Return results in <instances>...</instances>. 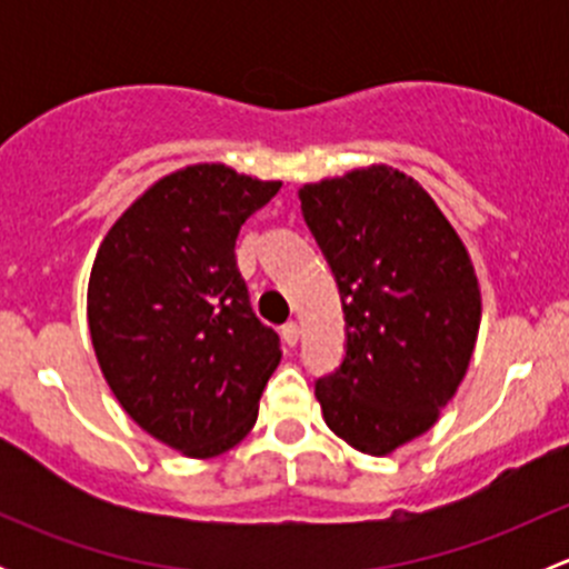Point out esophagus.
Returning <instances> with one entry per match:
<instances>
[{
	"instance_id": "34e87169",
	"label": "esophagus",
	"mask_w": 569,
	"mask_h": 569,
	"mask_svg": "<svg viewBox=\"0 0 569 569\" xmlns=\"http://www.w3.org/2000/svg\"><path fill=\"white\" fill-rule=\"evenodd\" d=\"M280 336H283V341L289 343V347H295V343L300 341V325H297V321H286V325L280 327Z\"/></svg>"
}]
</instances>
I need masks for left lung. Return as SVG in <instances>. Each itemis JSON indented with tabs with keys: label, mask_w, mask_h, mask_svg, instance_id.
<instances>
[{
	"label": "left lung",
	"mask_w": 569,
	"mask_h": 569,
	"mask_svg": "<svg viewBox=\"0 0 569 569\" xmlns=\"http://www.w3.org/2000/svg\"><path fill=\"white\" fill-rule=\"evenodd\" d=\"M341 295L347 355L317 382L325 423L386 457L435 427L468 371L481 291L462 239L416 178L388 164L300 189Z\"/></svg>",
	"instance_id": "1"
}]
</instances>
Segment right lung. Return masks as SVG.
Returning a JSON list of instances; mask_svg holds the SVG:
<instances>
[{
	"label": "right lung",
	"mask_w": 569,
	"mask_h": 569,
	"mask_svg": "<svg viewBox=\"0 0 569 569\" xmlns=\"http://www.w3.org/2000/svg\"><path fill=\"white\" fill-rule=\"evenodd\" d=\"M278 189L220 162L176 170L114 220L90 269L88 325L107 386L148 435L194 460L250 432L280 363L233 252Z\"/></svg>",
	"instance_id": "obj_1"
}]
</instances>
